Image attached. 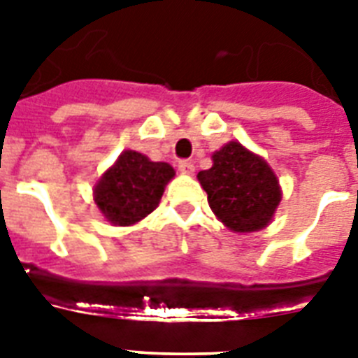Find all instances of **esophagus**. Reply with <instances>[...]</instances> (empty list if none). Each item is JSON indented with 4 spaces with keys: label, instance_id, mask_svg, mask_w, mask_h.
Instances as JSON below:
<instances>
[{
    "label": "esophagus",
    "instance_id": "obj_1",
    "mask_svg": "<svg viewBox=\"0 0 358 358\" xmlns=\"http://www.w3.org/2000/svg\"><path fill=\"white\" fill-rule=\"evenodd\" d=\"M178 171L182 174H193L195 173V165L189 159H182V162H178Z\"/></svg>",
    "mask_w": 358,
    "mask_h": 358
}]
</instances>
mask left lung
Returning a JSON list of instances; mask_svg holds the SVG:
<instances>
[{"label": "left lung", "instance_id": "8db88e82", "mask_svg": "<svg viewBox=\"0 0 358 358\" xmlns=\"http://www.w3.org/2000/svg\"><path fill=\"white\" fill-rule=\"evenodd\" d=\"M213 165L196 178L208 193L215 217L232 232L266 229L282 199L277 174L264 157L230 141L213 152Z\"/></svg>", "mask_w": 358, "mask_h": 358}]
</instances>
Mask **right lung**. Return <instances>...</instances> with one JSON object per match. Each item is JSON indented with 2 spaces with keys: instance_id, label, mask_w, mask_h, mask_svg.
Returning <instances> with one entry per match:
<instances>
[{
  "instance_id": "obj_1",
  "label": "right lung",
  "mask_w": 358,
  "mask_h": 358,
  "mask_svg": "<svg viewBox=\"0 0 358 358\" xmlns=\"http://www.w3.org/2000/svg\"><path fill=\"white\" fill-rule=\"evenodd\" d=\"M174 178L169 163L150 162L135 150H124L94 185V202L115 227L139 223L159 204L165 185Z\"/></svg>"
}]
</instances>
